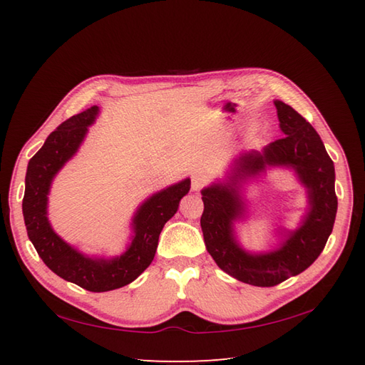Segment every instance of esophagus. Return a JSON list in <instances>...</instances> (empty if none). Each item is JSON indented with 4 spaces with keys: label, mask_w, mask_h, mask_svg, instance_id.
Masks as SVG:
<instances>
[{
    "label": "esophagus",
    "mask_w": 365,
    "mask_h": 365,
    "mask_svg": "<svg viewBox=\"0 0 365 365\" xmlns=\"http://www.w3.org/2000/svg\"><path fill=\"white\" fill-rule=\"evenodd\" d=\"M208 183V178L204 174H192L191 177V190L192 191H200L205 185Z\"/></svg>",
    "instance_id": "34e87169"
}]
</instances>
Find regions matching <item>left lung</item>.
<instances>
[{
	"label": "left lung",
	"instance_id": "left-lung-1",
	"mask_svg": "<svg viewBox=\"0 0 365 365\" xmlns=\"http://www.w3.org/2000/svg\"><path fill=\"white\" fill-rule=\"evenodd\" d=\"M274 105L285 135L267 145L262 153H243L227 183L202 190L200 227L207 251L222 271L255 287H274L311 267L324 250L337 213L334 163L319 133L290 105L279 100ZM268 164L297 170L308 188L312 207L305 221L282 248L268 255H247L235 243L231 232V221L244 210L237 185L242 178L258 173Z\"/></svg>",
	"mask_w": 365,
	"mask_h": 365
}]
</instances>
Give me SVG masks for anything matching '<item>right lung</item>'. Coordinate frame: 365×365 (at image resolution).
Returning a JSON list of instances; mask_svg holds the SVG:
<instances>
[{"instance_id": "add662e5", "label": "right lung", "mask_w": 365, "mask_h": 365, "mask_svg": "<svg viewBox=\"0 0 365 365\" xmlns=\"http://www.w3.org/2000/svg\"><path fill=\"white\" fill-rule=\"evenodd\" d=\"M98 108L91 106L61 123L28 163L23 196V218L38 257L53 273L89 292H110L133 282L150 265L165 224L175 215L180 199L188 195L190 178L149 197L133 218V242L125 254L113 260L89 259L54 234L46 218V196L53 177L78 150Z\"/></svg>"}]
</instances>
